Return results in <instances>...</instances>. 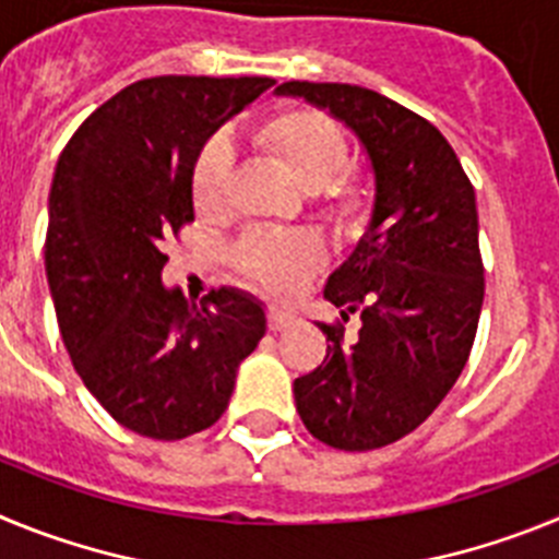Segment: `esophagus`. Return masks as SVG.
Here are the masks:
<instances>
[{
    "instance_id": "34e87169",
    "label": "esophagus",
    "mask_w": 559,
    "mask_h": 559,
    "mask_svg": "<svg viewBox=\"0 0 559 559\" xmlns=\"http://www.w3.org/2000/svg\"><path fill=\"white\" fill-rule=\"evenodd\" d=\"M296 316L285 308H269V328L271 330H285L288 324H294Z\"/></svg>"
}]
</instances>
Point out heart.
<instances>
[{
	"instance_id": "obj_1",
	"label": "heart",
	"mask_w": 559,
	"mask_h": 559,
	"mask_svg": "<svg viewBox=\"0 0 559 559\" xmlns=\"http://www.w3.org/2000/svg\"><path fill=\"white\" fill-rule=\"evenodd\" d=\"M257 147L310 192L322 218L344 235L367 224L372 195L358 173L344 170L347 136L330 117L310 108L280 111L254 128ZM231 181V153L224 140L201 147L192 167V201L206 218L221 215ZM251 283L280 296L294 294L324 263V249L310 231H251L235 251Z\"/></svg>"
}]
</instances>
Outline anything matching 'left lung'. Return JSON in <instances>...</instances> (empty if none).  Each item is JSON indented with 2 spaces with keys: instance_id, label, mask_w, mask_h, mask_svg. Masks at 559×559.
<instances>
[{
  "instance_id": "left-lung-1",
  "label": "left lung",
  "mask_w": 559,
  "mask_h": 559,
  "mask_svg": "<svg viewBox=\"0 0 559 559\" xmlns=\"http://www.w3.org/2000/svg\"><path fill=\"white\" fill-rule=\"evenodd\" d=\"M358 136L374 179L372 215L324 299L360 330L319 324L328 358L294 380L296 412L319 442L372 451L412 433L462 374L484 302L476 192L448 140L419 114L349 83L288 81Z\"/></svg>"
}]
</instances>
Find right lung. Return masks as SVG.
Returning a JSON list of instances; mask_svg holds the SVG:
<instances>
[{
    "label": "right lung",
    "mask_w": 559,
    "mask_h": 559,
    "mask_svg": "<svg viewBox=\"0 0 559 559\" xmlns=\"http://www.w3.org/2000/svg\"><path fill=\"white\" fill-rule=\"evenodd\" d=\"M271 78L162 75L103 103L67 142L49 190V294L86 389L128 431L185 439L218 423L269 330L263 302L165 288L162 243L195 218L192 167Z\"/></svg>",
    "instance_id": "add662e5"
}]
</instances>
